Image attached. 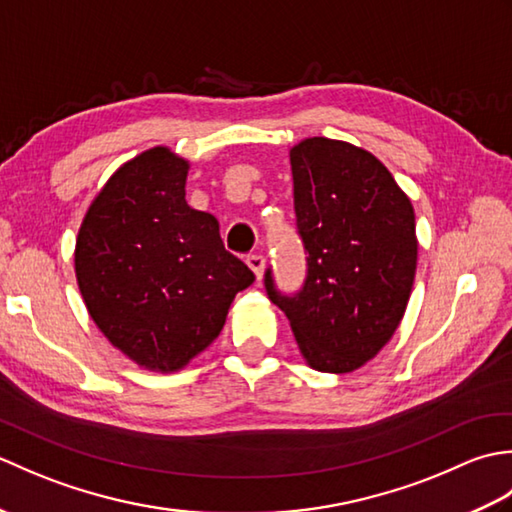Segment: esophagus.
Segmentation results:
<instances>
[{
	"label": "esophagus",
	"mask_w": 512,
	"mask_h": 512,
	"mask_svg": "<svg viewBox=\"0 0 512 512\" xmlns=\"http://www.w3.org/2000/svg\"><path fill=\"white\" fill-rule=\"evenodd\" d=\"M246 264H248V268L253 270V273H255L257 281H262V277H264V268H266V259H264L262 255H248Z\"/></svg>",
	"instance_id": "1"
}]
</instances>
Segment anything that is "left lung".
Returning a JSON list of instances; mask_svg holds the SVG:
<instances>
[{"mask_svg":"<svg viewBox=\"0 0 512 512\" xmlns=\"http://www.w3.org/2000/svg\"><path fill=\"white\" fill-rule=\"evenodd\" d=\"M297 228L308 277L295 297L270 301L286 312L312 369L350 374L383 350L405 317L418 264L409 195L367 149L323 136L290 149Z\"/></svg>","mask_w":512,"mask_h":512,"instance_id":"obj_1","label":"left lung"}]
</instances>
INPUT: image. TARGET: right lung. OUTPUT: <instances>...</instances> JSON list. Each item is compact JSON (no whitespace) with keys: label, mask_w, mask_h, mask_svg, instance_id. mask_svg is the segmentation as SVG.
I'll list each match as a JSON object with an SVG mask.
<instances>
[{"label":"right lung","mask_w":512,"mask_h":512,"mask_svg":"<svg viewBox=\"0 0 512 512\" xmlns=\"http://www.w3.org/2000/svg\"><path fill=\"white\" fill-rule=\"evenodd\" d=\"M189 160L151 147L96 193L74 246L85 308L105 339L149 372L187 367L222 332L255 281L228 253L220 222L184 200Z\"/></svg>","instance_id":"right-lung-1"}]
</instances>
